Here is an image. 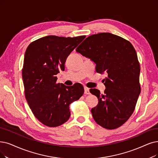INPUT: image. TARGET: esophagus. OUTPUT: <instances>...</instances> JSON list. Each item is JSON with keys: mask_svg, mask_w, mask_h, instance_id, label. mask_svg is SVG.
<instances>
[{"mask_svg": "<svg viewBox=\"0 0 158 158\" xmlns=\"http://www.w3.org/2000/svg\"><path fill=\"white\" fill-rule=\"evenodd\" d=\"M84 93L85 94H90V91H89V89L87 87H84Z\"/></svg>", "mask_w": 158, "mask_h": 158, "instance_id": "1", "label": "esophagus"}]
</instances>
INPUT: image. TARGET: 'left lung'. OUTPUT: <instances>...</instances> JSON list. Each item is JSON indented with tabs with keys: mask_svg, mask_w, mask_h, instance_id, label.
<instances>
[{
	"mask_svg": "<svg viewBox=\"0 0 158 158\" xmlns=\"http://www.w3.org/2000/svg\"><path fill=\"white\" fill-rule=\"evenodd\" d=\"M76 50L95 63L97 73L108 75L104 94L90 89L98 100L91 109L94 120L106 129L121 127L133 113L141 93L140 65L134 47L121 37L104 32L87 37Z\"/></svg>",
	"mask_w": 158,
	"mask_h": 158,
	"instance_id": "obj_1",
	"label": "left lung"
}]
</instances>
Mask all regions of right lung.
<instances>
[{
	"label": "right lung",
	"mask_w": 158,
	"mask_h": 158,
	"mask_svg": "<svg viewBox=\"0 0 158 158\" xmlns=\"http://www.w3.org/2000/svg\"><path fill=\"white\" fill-rule=\"evenodd\" d=\"M85 37H43L31 42L25 52L22 69L25 98L34 116L48 127L67 122L71 116L69 105L83 95L82 85H60L56 75L65 70L67 56Z\"/></svg>",
	"instance_id": "obj_1"
}]
</instances>
